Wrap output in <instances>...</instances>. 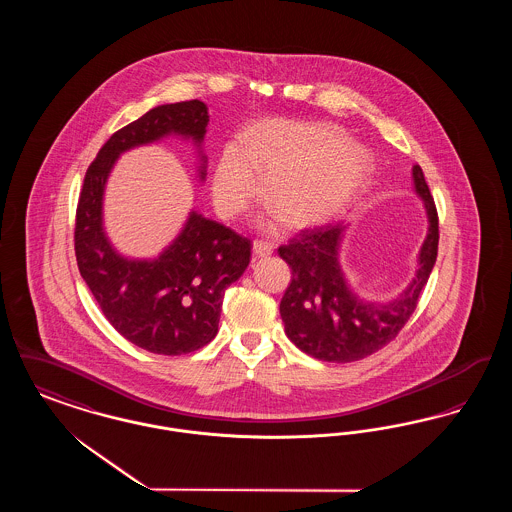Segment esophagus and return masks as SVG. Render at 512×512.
Masks as SVG:
<instances>
[{
	"label": "esophagus",
	"mask_w": 512,
	"mask_h": 512,
	"mask_svg": "<svg viewBox=\"0 0 512 512\" xmlns=\"http://www.w3.org/2000/svg\"><path fill=\"white\" fill-rule=\"evenodd\" d=\"M272 251H274V247L268 242H263V240L253 242V255L255 257H268V255H272Z\"/></svg>",
	"instance_id": "34e87169"
}]
</instances>
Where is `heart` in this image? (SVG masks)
<instances>
[{"label":"heart","instance_id":"b5f03b06","mask_svg":"<svg viewBox=\"0 0 512 512\" xmlns=\"http://www.w3.org/2000/svg\"><path fill=\"white\" fill-rule=\"evenodd\" d=\"M292 226L332 219L359 194L368 161L355 147L336 142L330 126L261 121L247 126L236 146H224L213 169V197L220 213L236 217L259 195Z\"/></svg>","mask_w":512,"mask_h":512}]
</instances>
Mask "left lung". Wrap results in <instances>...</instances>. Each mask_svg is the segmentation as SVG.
<instances>
[{
	"mask_svg": "<svg viewBox=\"0 0 512 512\" xmlns=\"http://www.w3.org/2000/svg\"><path fill=\"white\" fill-rule=\"evenodd\" d=\"M413 180L430 226L413 282L390 303H368L347 286L338 249L349 224L305 228L288 245L278 247L280 257L292 268V282L280 301V317L286 336L303 353L326 363L361 361L395 340L409 322L436 265L439 242L438 209L418 165L413 167Z\"/></svg>",
	"mask_w": 512,
	"mask_h": 512,
	"instance_id": "left-lung-1",
	"label": "left lung"
}]
</instances>
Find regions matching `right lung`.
Here are the masks:
<instances>
[{
	"label": "right lung",
	"mask_w": 512,
	"mask_h": 512,
	"mask_svg": "<svg viewBox=\"0 0 512 512\" xmlns=\"http://www.w3.org/2000/svg\"><path fill=\"white\" fill-rule=\"evenodd\" d=\"M207 122V105L192 99L153 107L126 124L88 167L76 207L74 253L80 276L122 338L157 355L192 353L217 336L224 290L244 274L251 242L192 211L184 230L157 259H126L103 232L105 182L117 157L132 147L171 134L201 146ZM199 176L205 178L203 155Z\"/></svg>",
	"instance_id": "1"
}]
</instances>
